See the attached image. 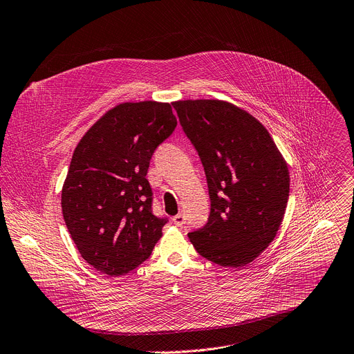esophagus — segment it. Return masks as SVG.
<instances>
[{
  "mask_svg": "<svg viewBox=\"0 0 354 354\" xmlns=\"http://www.w3.org/2000/svg\"><path fill=\"white\" fill-rule=\"evenodd\" d=\"M185 216L182 214V213H179V214H176V216H174L172 217V221L176 224V226H183V224H185Z\"/></svg>",
  "mask_w": 354,
  "mask_h": 354,
  "instance_id": "esophagus-1",
  "label": "esophagus"
}]
</instances>
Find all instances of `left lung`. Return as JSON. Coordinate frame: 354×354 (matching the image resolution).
<instances>
[{
  "label": "left lung",
  "instance_id": "obj_1",
  "mask_svg": "<svg viewBox=\"0 0 354 354\" xmlns=\"http://www.w3.org/2000/svg\"><path fill=\"white\" fill-rule=\"evenodd\" d=\"M205 169L210 214L187 233L195 250L223 267H243L274 240L289 196L283 158L264 125L218 100L172 104Z\"/></svg>",
  "mask_w": 354,
  "mask_h": 354
}]
</instances>
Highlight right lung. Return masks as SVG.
Returning a JSON list of instances; mask_svg holds the SVG:
<instances>
[{
  "instance_id": "add662e5",
  "label": "right lung",
  "mask_w": 354,
  "mask_h": 354,
  "mask_svg": "<svg viewBox=\"0 0 354 354\" xmlns=\"http://www.w3.org/2000/svg\"><path fill=\"white\" fill-rule=\"evenodd\" d=\"M168 103H124L77 144L62 189V212L83 260L110 277L149 259L167 217L152 212L147 179L155 149L175 130Z\"/></svg>"
}]
</instances>
